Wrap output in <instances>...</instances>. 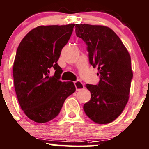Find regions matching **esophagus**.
<instances>
[{"mask_svg": "<svg viewBox=\"0 0 149 149\" xmlns=\"http://www.w3.org/2000/svg\"><path fill=\"white\" fill-rule=\"evenodd\" d=\"M74 84H75V86H76V91H81V90H82V89H83V88H85L84 84H83V83L80 81H75Z\"/></svg>", "mask_w": 149, "mask_h": 149, "instance_id": "1", "label": "esophagus"}]
</instances>
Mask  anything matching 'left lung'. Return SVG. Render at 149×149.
<instances>
[{
  "instance_id": "8db88e82",
  "label": "left lung",
  "mask_w": 149,
  "mask_h": 149,
  "mask_svg": "<svg viewBox=\"0 0 149 149\" xmlns=\"http://www.w3.org/2000/svg\"><path fill=\"white\" fill-rule=\"evenodd\" d=\"M76 34L87 45L90 63L97 67L100 76L97 85H86L91 98L83 109L95 123L108 124L128 102L133 78L130 55L120 37L105 26L76 24Z\"/></svg>"
}]
</instances>
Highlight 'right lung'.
Returning <instances> with one entry per match:
<instances>
[{"mask_svg": "<svg viewBox=\"0 0 149 149\" xmlns=\"http://www.w3.org/2000/svg\"><path fill=\"white\" fill-rule=\"evenodd\" d=\"M74 26H39L17 47L13 68L15 90L24 113L34 122L45 123L54 119L65 100L76 91L73 82L60 81L61 68L57 63ZM52 68L55 73L49 77Z\"/></svg>", "mask_w": 149, "mask_h": 149, "instance_id": "1", "label": "right lung"}]
</instances>
